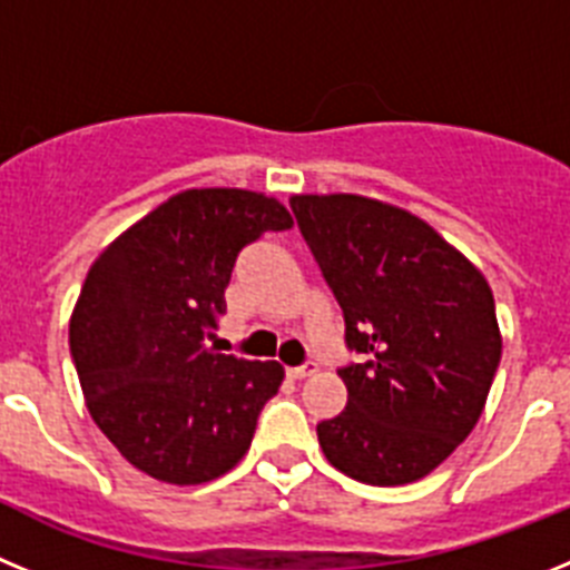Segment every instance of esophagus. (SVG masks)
<instances>
[{
	"label": "esophagus",
	"instance_id": "obj_1",
	"mask_svg": "<svg viewBox=\"0 0 570 570\" xmlns=\"http://www.w3.org/2000/svg\"><path fill=\"white\" fill-rule=\"evenodd\" d=\"M311 374H316V362L314 360L302 362V365H296V367H288L291 380H305V376H311Z\"/></svg>",
	"mask_w": 570,
	"mask_h": 570
}]
</instances>
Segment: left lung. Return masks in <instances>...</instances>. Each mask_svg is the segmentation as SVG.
I'll return each instance as SVG.
<instances>
[{"mask_svg":"<svg viewBox=\"0 0 570 570\" xmlns=\"http://www.w3.org/2000/svg\"><path fill=\"white\" fill-rule=\"evenodd\" d=\"M345 316L347 405L316 425L336 471L422 480L480 420L502 356L485 276L420 216L356 194L291 196Z\"/></svg>","mask_w":570,"mask_h":570,"instance_id":"8db88e82","label":"left lung"}]
</instances>
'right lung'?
I'll return each mask as SVG.
<instances>
[{
  "label": "right lung",
  "mask_w": 570,
  "mask_h": 570,
  "mask_svg": "<svg viewBox=\"0 0 570 570\" xmlns=\"http://www.w3.org/2000/svg\"><path fill=\"white\" fill-rule=\"evenodd\" d=\"M291 225L274 196L190 188L90 265L70 316V356L99 431L154 480L210 482L250 448L285 371L216 354L205 340L225 314L239 250Z\"/></svg>",
  "instance_id": "1"
}]
</instances>
